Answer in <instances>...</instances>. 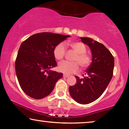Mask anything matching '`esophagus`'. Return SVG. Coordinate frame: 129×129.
Masks as SVG:
<instances>
[{
  "label": "esophagus",
  "mask_w": 129,
  "mask_h": 129,
  "mask_svg": "<svg viewBox=\"0 0 129 129\" xmlns=\"http://www.w3.org/2000/svg\"><path fill=\"white\" fill-rule=\"evenodd\" d=\"M63 77H64V78H67V77H69V75H65V74H63Z\"/></svg>",
  "instance_id": "1"
}]
</instances>
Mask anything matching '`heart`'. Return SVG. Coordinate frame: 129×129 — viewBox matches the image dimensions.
<instances>
[{"label":"heart","instance_id":"b5f03b06","mask_svg":"<svg viewBox=\"0 0 129 129\" xmlns=\"http://www.w3.org/2000/svg\"><path fill=\"white\" fill-rule=\"evenodd\" d=\"M69 45L76 54L72 59L75 61H61L58 65V70L63 73L72 74L77 72L79 70V66L82 69L89 68L92 62L91 56L86 53V46L81 42H72L69 43ZM66 54V47L64 43H60L54 48L53 56L57 60H62Z\"/></svg>","mask_w":129,"mask_h":129}]
</instances>
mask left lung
<instances>
[{
    "label": "left lung",
    "instance_id": "left-lung-1",
    "mask_svg": "<svg viewBox=\"0 0 129 129\" xmlns=\"http://www.w3.org/2000/svg\"><path fill=\"white\" fill-rule=\"evenodd\" d=\"M80 39L90 49L92 62L86 70V77L75 76L76 83L70 86L69 93L76 102L85 105L95 101L105 91L113 77L114 60L103 44L89 38Z\"/></svg>",
    "mask_w": 129,
    "mask_h": 129
}]
</instances>
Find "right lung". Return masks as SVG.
Returning a JSON list of instances; mask_svg holds the SVG:
<instances>
[{"instance_id": "add662e5", "label": "right lung", "mask_w": 129, "mask_h": 129, "mask_svg": "<svg viewBox=\"0 0 129 129\" xmlns=\"http://www.w3.org/2000/svg\"><path fill=\"white\" fill-rule=\"evenodd\" d=\"M68 35L43 32L29 37L21 44L15 70L20 87L27 96L41 99L50 94L63 73L52 71L57 66L53 50Z\"/></svg>"}]
</instances>
